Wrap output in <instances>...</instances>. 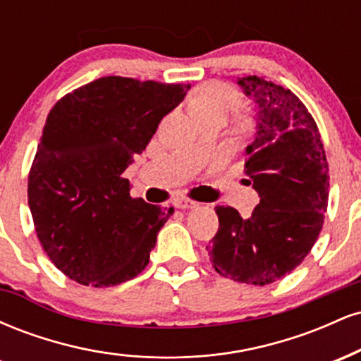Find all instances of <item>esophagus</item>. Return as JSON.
<instances>
[{
	"mask_svg": "<svg viewBox=\"0 0 361 361\" xmlns=\"http://www.w3.org/2000/svg\"><path fill=\"white\" fill-rule=\"evenodd\" d=\"M175 207H176V209H181V210L197 209V207H198V202L188 200V198H178V200L175 202Z\"/></svg>",
	"mask_w": 361,
	"mask_h": 361,
	"instance_id": "esophagus-1",
	"label": "esophagus"
}]
</instances>
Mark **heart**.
<instances>
[{"mask_svg":"<svg viewBox=\"0 0 361 361\" xmlns=\"http://www.w3.org/2000/svg\"><path fill=\"white\" fill-rule=\"evenodd\" d=\"M190 110L197 120H226L241 105V97L233 86L224 82H209L198 88L188 102Z\"/></svg>","mask_w":361,"mask_h":361,"instance_id":"heart-1","label":"heart"}]
</instances>
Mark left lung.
Segmentation results:
<instances>
[{
    "label": "left lung",
    "instance_id": "obj_1",
    "mask_svg": "<svg viewBox=\"0 0 361 361\" xmlns=\"http://www.w3.org/2000/svg\"><path fill=\"white\" fill-rule=\"evenodd\" d=\"M238 85L255 102L256 134L244 171L259 204L247 219L215 207L219 231L207 251L219 275L263 287L299 267L317 241L329 168L316 122L292 91L258 76Z\"/></svg>",
    "mask_w": 361,
    "mask_h": 361
}]
</instances>
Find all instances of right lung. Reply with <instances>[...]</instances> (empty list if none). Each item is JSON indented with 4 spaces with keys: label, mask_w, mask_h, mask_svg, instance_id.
Segmentation results:
<instances>
[{
    "label": "right lung",
    "mask_w": 361,
    "mask_h": 361,
    "mask_svg": "<svg viewBox=\"0 0 361 361\" xmlns=\"http://www.w3.org/2000/svg\"><path fill=\"white\" fill-rule=\"evenodd\" d=\"M190 85L106 76L62 97L28 175V207L44 251L81 285L137 276L173 209L130 197L122 173Z\"/></svg>",
    "instance_id": "1"
}]
</instances>
